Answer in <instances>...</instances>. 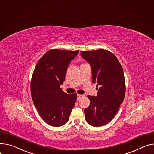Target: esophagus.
I'll return each mask as SVG.
<instances>
[{
    "mask_svg": "<svg viewBox=\"0 0 154 154\" xmlns=\"http://www.w3.org/2000/svg\"><path fill=\"white\" fill-rule=\"evenodd\" d=\"M77 100L79 101L80 99H81L82 98V97H84V95H80V94H77Z\"/></svg>",
    "mask_w": 154,
    "mask_h": 154,
    "instance_id": "obj_1",
    "label": "esophagus"
}]
</instances>
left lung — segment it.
Returning <instances> with one entry per match:
<instances>
[{"label":"left lung","instance_id":"8db88e82","mask_svg":"<svg viewBox=\"0 0 154 154\" xmlns=\"http://www.w3.org/2000/svg\"><path fill=\"white\" fill-rule=\"evenodd\" d=\"M80 54L91 66L92 82L100 87L96 97L88 95L90 103L84 109L85 119L91 126L100 127L114 118L125 98L123 69L117 57L107 50L82 51Z\"/></svg>","mask_w":154,"mask_h":154}]
</instances>
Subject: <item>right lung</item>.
<instances>
[{"mask_svg":"<svg viewBox=\"0 0 154 154\" xmlns=\"http://www.w3.org/2000/svg\"><path fill=\"white\" fill-rule=\"evenodd\" d=\"M79 51L51 49L38 62L31 82V94L40 116L50 126L60 127L69 121L77 94H67L60 88L68 66Z\"/></svg>","mask_w":154,"mask_h":154,"instance_id":"add662e5","label":"right lung"}]
</instances>
